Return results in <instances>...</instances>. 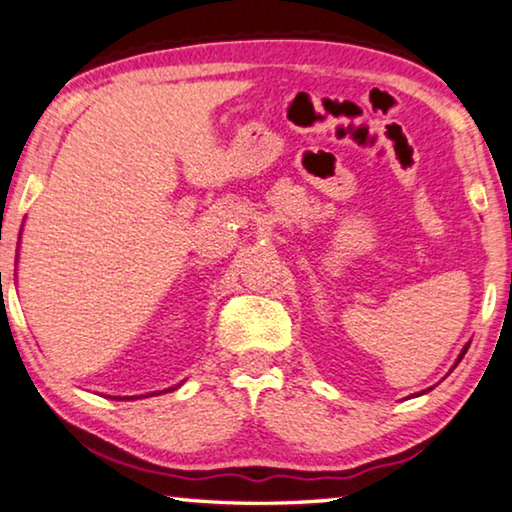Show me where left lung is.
Listing matches in <instances>:
<instances>
[{"label":"left lung","mask_w":512,"mask_h":512,"mask_svg":"<svg viewBox=\"0 0 512 512\" xmlns=\"http://www.w3.org/2000/svg\"><path fill=\"white\" fill-rule=\"evenodd\" d=\"M466 348H469V346H464V351H462V355H459V360H462V358H464V353H466ZM459 360H457V362H459Z\"/></svg>","instance_id":"1"}]
</instances>
